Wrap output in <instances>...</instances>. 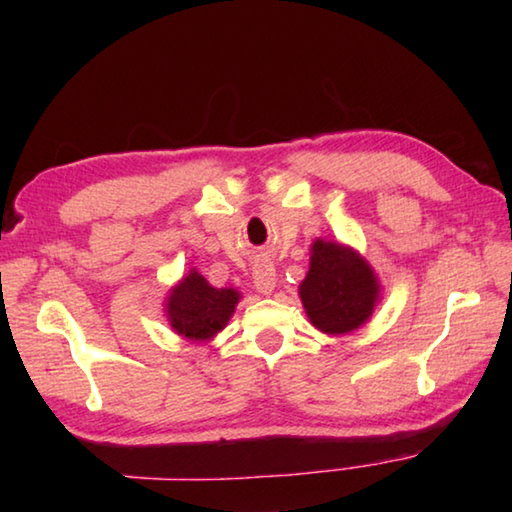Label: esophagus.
<instances>
[{
  "mask_svg": "<svg viewBox=\"0 0 512 512\" xmlns=\"http://www.w3.org/2000/svg\"><path fill=\"white\" fill-rule=\"evenodd\" d=\"M253 284L255 288L262 292V295H270V292L275 290L277 284V273H275V266L270 262H259L253 268Z\"/></svg>",
  "mask_w": 512,
  "mask_h": 512,
  "instance_id": "esophagus-1",
  "label": "esophagus"
}]
</instances>
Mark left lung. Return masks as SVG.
<instances>
[{"label": "left lung", "instance_id": "obj_1", "mask_svg": "<svg viewBox=\"0 0 512 512\" xmlns=\"http://www.w3.org/2000/svg\"><path fill=\"white\" fill-rule=\"evenodd\" d=\"M299 295L314 328L325 334H345L369 319L378 284L372 268L352 248L317 239Z\"/></svg>", "mask_w": 512, "mask_h": 512}]
</instances>
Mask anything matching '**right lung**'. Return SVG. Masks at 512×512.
Wrapping results in <instances>:
<instances>
[{
	"mask_svg": "<svg viewBox=\"0 0 512 512\" xmlns=\"http://www.w3.org/2000/svg\"><path fill=\"white\" fill-rule=\"evenodd\" d=\"M239 295L233 288H213L193 270L171 290L167 317L171 328L191 341L211 339L231 319Z\"/></svg>",
	"mask_w": 512,
	"mask_h": 512,
	"instance_id": "obj_1",
	"label": "right lung"
}]
</instances>
